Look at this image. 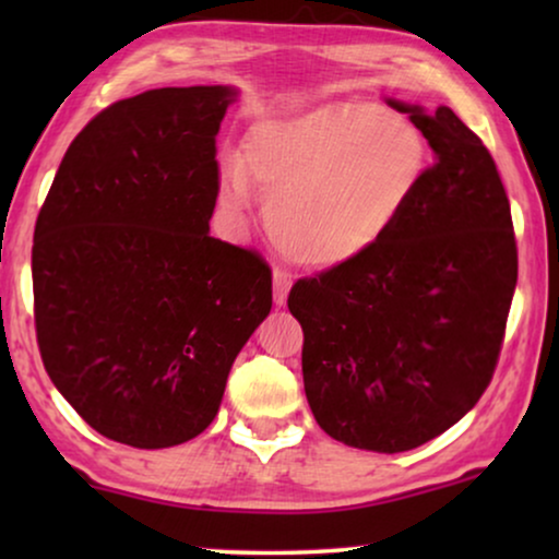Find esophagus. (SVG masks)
<instances>
[{"label":"esophagus","instance_id":"obj_1","mask_svg":"<svg viewBox=\"0 0 559 559\" xmlns=\"http://www.w3.org/2000/svg\"><path fill=\"white\" fill-rule=\"evenodd\" d=\"M272 282H274V302L285 305L289 287H293V274L287 270H274L272 272Z\"/></svg>","mask_w":559,"mask_h":559}]
</instances>
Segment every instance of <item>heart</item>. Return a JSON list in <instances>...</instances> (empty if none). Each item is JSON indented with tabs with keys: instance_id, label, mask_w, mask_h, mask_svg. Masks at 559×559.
Returning <instances> with one entry per match:
<instances>
[{
	"instance_id": "1",
	"label": "heart",
	"mask_w": 559,
	"mask_h": 559,
	"mask_svg": "<svg viewBox=\"0 0 559 559\" xmlns=\"http://www.w3.org/2000/svg\"><path fill=\"white\" fill-rule=\"evenodd\" d=\"M425 134L384 106L325 104L251 127L241 163H228L221 195L249 201V182L266 195L274 243L295 262L335 266L386 236L425 178Z\"/></svg>"
}]
</instances>
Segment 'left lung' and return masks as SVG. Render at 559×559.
Instances as JSON below:
<instances>
[{
	"label": "left lung",
	"mask_w": 559,
	"mask_h": 559,
	"mask_svg": "<svg viewBox=\"0 0 559 559\" xmlns=\"http://www.w3.org/2000/svg\"><path fill=\"white\" fill-rule=\"evenodd\" d=\"M409 114L435 152L381 241L318 277L287 308L302 325V381L333 440L404 453L480 400L499 364L516 287V236L486 144L453 109Z\"/></svg>",
	"instance_id": "8db88e82"
}]
</instances>
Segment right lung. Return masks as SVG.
<instances>
[{
	"mask_svg": "<svg viewBox=\"0 0 559 559\" xmlns=\"http://www.w3.org/2000/svg\"><path fill=\"white\" fill-rule=\"evenodd\" d=\"M226 86L152 88L98 111L35 224V333L83 423L132 448L193 440L272 308L254 249L213 239Z\"/></svg>",
	"mask_w": 559,
	"mask_h": 559,
	"instance_id": "add662e5",
	"label": "right lung"
}]
</instances>
